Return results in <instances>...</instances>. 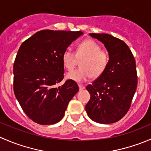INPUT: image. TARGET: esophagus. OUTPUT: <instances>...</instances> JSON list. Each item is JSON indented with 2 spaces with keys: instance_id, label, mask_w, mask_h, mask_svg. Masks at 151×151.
Listing matches in <instances>:
<instances>
[{
  "instance_id": "34e87169",
  "label": "esophagus",
  "mask_w": 151,
  "mask_h": 151,
  "mask_svg": "<svg viewBox=\"0 0 151 151\" xmlns=\"http://www.w3.org/2000/svg\"><path fill=\"white\" fill-rule=\"evenodd\" d=\"M79 88H80V91H82V90H83V89H85V87L84 86V85H79Z\"/></svg>"
}]
</instances>
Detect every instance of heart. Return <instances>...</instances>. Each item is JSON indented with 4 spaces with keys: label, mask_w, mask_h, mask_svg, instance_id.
<instances>
[{
    "label": "heart",
    "mask_w": 151,
    "mask_h": 151,
    "mask_svg": "<svg viewBox=\"0 0 151 151\" xmlns=\"http://www.w3.org/2000/svg\"><path fill=\"white\" fill-rule=\"evenodd\" d=\"M78 60H82L81 67L68 72L66 77L68 80L81 83L86 81L91 77L96 78L101 76L108 66L109 57L97 42L87 39L77 45L75 53L70 49H66L62 55L63 64L68 71L74 69Z\"/></svg>",
    "instance_id": "b5f03b06"
}]
</instances>
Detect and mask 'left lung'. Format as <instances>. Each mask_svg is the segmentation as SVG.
<instances>
[{
  "label": "left lung",
  "instance_id": "8db88e82",
  "mask_svg": "<svg viewBox=\"0 0 151 151\" xmlns=\"http://www.w3.org/2000/svg\"><path fill=\"white\" fill-rule=\"evenodd\" d=\"M102 42L109 60L104 72L88 85L91 99L85 106L88 117L103 124L115 123L127 113L137 87L136 62L126 43L106 33H90Z\"/></svg>",
  "mask_w": 151,
  "mask_h": 151
}]
</instances>
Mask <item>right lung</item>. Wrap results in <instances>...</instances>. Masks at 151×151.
Wrapping results in <instances>:
<instances>
[{"mask_svg":"<svg viewBox=\"0 0 151 151\" xmlns=\"http://www.w3.org/2000/svg\"><path fill=\"white\" fill-rule=\"evenodd\" d=\"M82 31L43 30L22 42L14 63V92L22 110L41 125L60 121L68 102L78 92L68 80L61 86L64 66L62 55Z\"/></svg>","mask_w":151,"mask_h":151,"instance_id":"obj_1","label":"right lung"}]
</instances>
